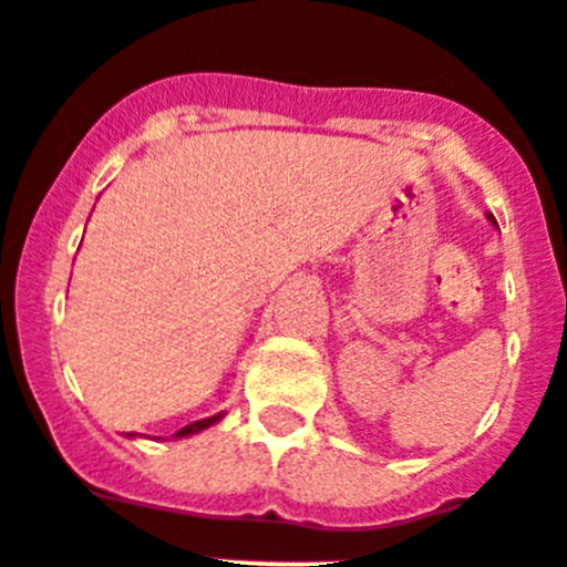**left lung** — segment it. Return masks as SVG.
Instances as JSON below:
<instances>
[{"mask_svg":"<svg viewBox=\"0 0 567 567\" xmlns=\"http://www.w3.org/2000/svg\"><path fill=\"white\" fill-rule=\"evenodd\" d=\"M486 217H488V220H492V223H494V217H492V214H486Z\"/></svg>","mask_w":567,"mask_h":567,"instance_id":"obj_1","label":"left lung"}]
</instances>
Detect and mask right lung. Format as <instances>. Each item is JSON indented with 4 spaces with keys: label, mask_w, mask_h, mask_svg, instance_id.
Wrapping results in <instances>:
<instances>
[{
    "label": "right lung",
    "mask_w": 567,
    "mask_h": 567,
    "mask_svg": "<svg viewBox=\"0 0 567 567\" xmlns=\"http://www.w3.org/2000/svg\"><path fill=\"white\" fill-rule=\"evenodd\" d=\"M220 421H223V412H217V415H212V417H203V421H192L188 426L177 430L175 437H192V435H197V432L208 430V426H214V423H220ZM130 437H135V435H130Z\"/></svg>",
    "instance_id": "add662e5"
}]
</instances>
